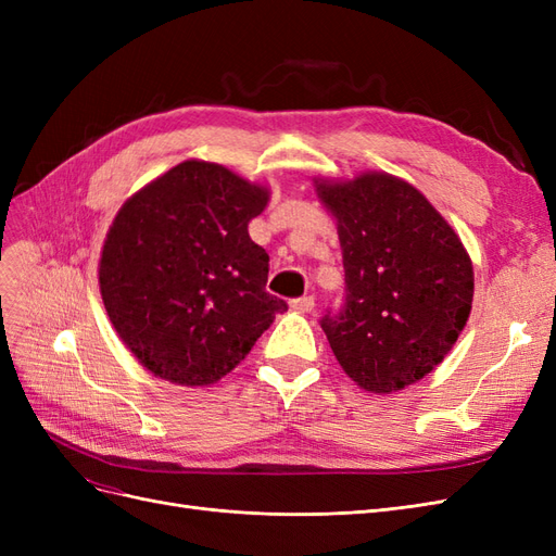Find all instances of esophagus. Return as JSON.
Returning <instances> with one entry per match:
<instances>
[{"instance_id": "1", "label": "esophagus", "mask_w": 556, "mask_h": 556, "mask_svg": "<svg viewBox=\"0 0 556 556\" xmlns=\"http://www.w3.org/2000/svg\"><path fill=\"white\" fill-rule=\"evenodd\" d=\"M292 308L299 313H311L315 308V299L313 296H301L292 301Z\"/></svg>"}]
</instances>
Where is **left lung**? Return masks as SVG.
<instances>
[{
	"mask_svg": "<svg viewBox=\"0 0 556 556\" xmlns=\"http://www.w3.org/2000/svg\"><path fill=\"white\" fill-rule=\"evenodd\" d=\"M315 192L333 215L345 268V306L323 317L327 341L362 390H406L464 331L473 262L457 231L403 178H315Z\"/></svg>",
	"mask_w": 556,
	"mask_h": 556,
	"instance_id": "obj_1",
	"label": "left lung"
}]
</instances>
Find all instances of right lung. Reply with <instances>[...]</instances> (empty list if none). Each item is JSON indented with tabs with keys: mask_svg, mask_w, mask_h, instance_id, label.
<instances>
[{
	"mask_svg": "<svg viewBox=\"0 0 556 556\" xmlns=\"http://www.w3.org/2000/svg\"><path fill=\"white\" fill-rule=\"evenodd\" d=\"M268 197L223 164L185 160L113 217L99 290L113 329L153 376L208 387L288 311L266 292L268 255L248 233Z\"/></svg>",
	"mask_w": 556,
	"mask_h": 556,
	"instance_id": "add662e5",
	"label": "right lung"
}]
</instances>
